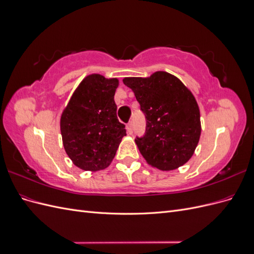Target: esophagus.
<instances>
[{"label":"esophagus","mask_w":254,"mask_h":254,"mask_svg":"<svg viewBox=\"0 0 254 254\" xmlns=\"http://www.w3.org/2000/svg\"><path fill=\"white\" fill-rule=\"evenodd\" d=\"M126 127H127V132L129 134H131L132 133V122H129Z\"/></svg>","instance_id":"34e87169"}]
</instances>
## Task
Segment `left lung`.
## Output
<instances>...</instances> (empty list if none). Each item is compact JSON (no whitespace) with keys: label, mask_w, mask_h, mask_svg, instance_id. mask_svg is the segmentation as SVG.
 <instances>
[{"label":"left lung","mask_w":254,"mask_h":254,"mask_svg":"<svg viewBox=\"0 0 254 254\" xmlns=\"http://www.w3.org/2000/svg\"><path fill=\"white\" fill-rule=\"evenodd\" d=\"M145 114L146 131L135 144L149 165L173 171L194 155L201 133L200 111L191 92L176 76L155 72L149 77H126Z\"/></svg>","instance_id":"8db88e82"}]
</instances>
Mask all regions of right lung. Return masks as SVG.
Returning <instances> with one entry per match:
<instances>
[{
    "label": "right lung",
    "mask_w": 254,
    "mask_h": 254,
    "mask_svg": "<svg viewBox=\"0 0 254 254\" xmlns=\"http://www.w3.org/2000/svg\"><path fill=\"white\" fill-rule=\"evenodd\" d=\"M118 78L91 74L84 77L60 119L64 147L72 162L83 171L108 167L126 135L114 102Z\"/></svg>",
    "instance_id": "right-lung-1"
}]
</instances>
